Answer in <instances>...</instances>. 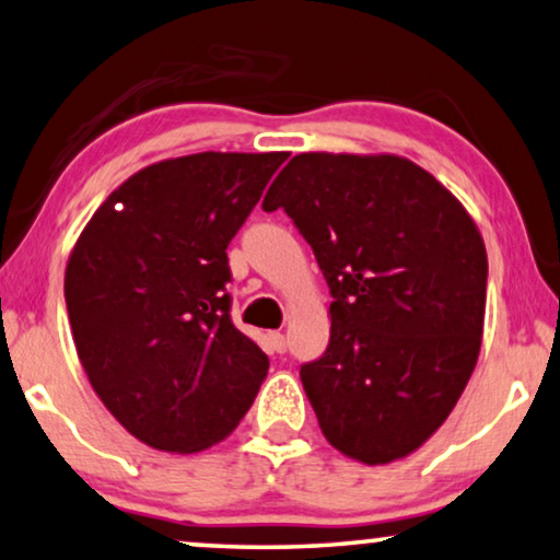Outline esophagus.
I'll return each instance as SVG.
<instances>
[{
  "label": "esophagus",
  "instance_id": "34e87169",
  "mask_svg": "<svg viewBox=\"0 0 560 560\" xmlns=\"http://www.w3.org/2000/svg\"><path fill=\"white\" fill-rule=\"evenodd\" d=\"M267 340H270V348L275 353H285L288 340H285V336L280 334V330H270V334H267Z\"/></svg>",
  "mask_w": 560,
  "mask_h": 560
}]
</instances>
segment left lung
Listing matches in <instances>:
<instances>
[{
  "instance_id": "1",
  "label": "left lung",
  "mask_w": 560,
  "mask_h": 560,
  "mask_svg": "<svg viewBox=\"0 0 560 560\" xmlns=\"http://www.w3.org/2000/svg\"><path fill=\"white\" fill-rule=\"evenodd\" d=\"M313 247L330 340L300 381L338 452L386 465L421 447L477 363L488 253L465 207L399 156L298 153L262 201Z\"/></svg>"
}]
</instances>
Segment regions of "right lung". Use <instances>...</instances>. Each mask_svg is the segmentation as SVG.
Segmentation results:
<instances>
[{
	"label": "right lung",
	"instance_id": "add662e5",
	"mask_svg": "<svg viewBox=\"0 0 560 560\" xmlns=\"http://www.w3.org/2000/svg\"><path fill=\"white\" fill-rule=\"evenodd\" d=\"M288 153H194L141 168L65 270L78 359L105 409L153 450L222 442L270 361L230 318L226 247Z\"/></svg>",
	"mask_w": 560,
	"mask_h": 560
}]
</instances>
